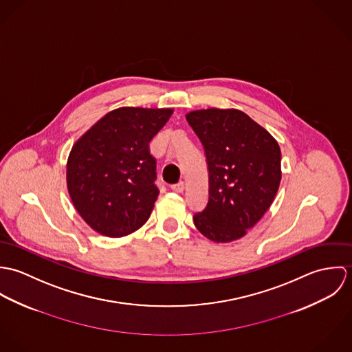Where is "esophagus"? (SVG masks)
Returning a JSON list of instances; mask_svg holds the SVG:
<instances>
[{
	"mask_svg": "<svg viewBox=\"0 0 352 352\" xmlns=\"http://www.w3.org/2000/svg\"><path fill=\"white\" fill-rule=\"evenodd\" d=\"M170 188H172V191H173V192L182 194V192L184 191V183H183V182H179L177 184H173V186H170Z\"/></svg>",
	"mask_w": 352,
	"mask_h": 352,
	"instance_id": "obj_1",
	"label": "esophagus"
}]
</instances>
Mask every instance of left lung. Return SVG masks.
Instances as JSON below:
<instances>
[{
    "label": "left lung",
    "instance_id": "8db88e82",
    "mask_svg": "<svg viewBox=\"0 0 352 352\" xmlns=\"http://www.w3.org/2000/svg\"><path fill=\"white\" fill-rule=\"evenodd\" d=\"M187 122L204 148L208 165V201L194 223L214 243L244 237L278 192L280 148L260 124L236 108L191 111Z\"/></svg>",
    "mask_w": 352,
    "mask_h": 352
}]
</instances>
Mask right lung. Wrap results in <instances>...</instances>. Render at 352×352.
Returning a JSON list of instances; mask_svg holds the SVG:
<instances>
[{
  "label": "right lung",
  "instance_id": "add662e5",
  "mask_svg": "<svg viewBox=\"0 0 352 352\" xmlns=\"http://www.w3.org/2000/svg\"><path fill=\"white\" fill-rule=\"evenodd\" d=\"M172 113V108L120 107L73 145L66 164L67 191L95 232L118 239L149 219L160 194L149 142Z\"/></svg>",
  "mask_w": 352,
  "mask_h": 352
}]
</instances>
